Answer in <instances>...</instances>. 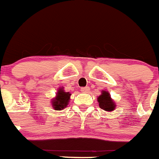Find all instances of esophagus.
Here are the masks:
<instances>
[{
	"label": "esophagus",
	"mask_w": 159,
	"mask_h": 159,
	"mask_svg": "<svg viewBox=\"0 0 159 159\" xmlns=\"http://www.w3.org/2000/svg\"><path fill=\"white\" fill-rule=\"evenodd\" d=\"M81 90L82 93H88L89 90V88L88 87V86H86V87H82L81 89Z\"/></svg>",
	"instance_id": "obj_1"
}]
</instances>
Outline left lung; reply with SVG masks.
<instances>
[{"mask_svg":"<svg viewBox=\"0 0 159 159\" xmlns=\"http://www.w3.org/2000/svg\"><path fill=\"white\" fill-rule=\"evenodd\" d=\"M98 102L100 108L106 111H113L115 109V102L112 100L108 91H102V94L98 98Z\"/></svg>","mask_w":159,"mask_h":159,"instance_id":"left-lung-1","label":"left lung"}]
</instances>
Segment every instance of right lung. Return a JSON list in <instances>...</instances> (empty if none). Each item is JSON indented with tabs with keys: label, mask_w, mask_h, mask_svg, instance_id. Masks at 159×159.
<instances>
[{
	"label": "right lung",
	"mask_w": 159,
	"mask_h": 159,
	"mask_svg": "<svg viewBox=\"0 0 159 159\" xmlns=\"http://www.w3.org/2000/svg\"><path fill=\"white\" fill-rule=\"evenodd\" d=\"M70 95L71 93H70V92H65L63 88H59L57 92L56 97L51 102L53 108L56 110H61L66 108L70 102Z\"/></svg>",
	"instance_id": "obj_1"
}]
</instances>
